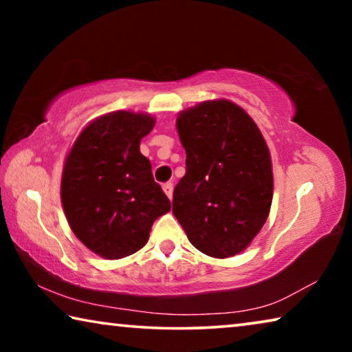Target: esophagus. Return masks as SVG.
I'll use <instances>...</instances> for the list:
<instances>
[{
    "instance_id": "1",
    "label": "esophagus",
    "mask_w": 352,
    "mask_h": 352,
    "mask_svg": "<svg viewBox=\"0 0 352 352\" xmlns=\"http://www.w3.org/2000/svg\"><path fill=\"white\" fill-rule=\"evenodd\" d=\"M163 190H164V194L168 195V199L172 200V194H174V184H172V183L163 184Z\"/></svg>"
}]
</instances>
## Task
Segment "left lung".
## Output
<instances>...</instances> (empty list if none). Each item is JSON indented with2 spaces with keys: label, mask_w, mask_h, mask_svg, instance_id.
Returning <instances> with one entry per match:
<instances>
[{
  "label": "left lung",
  "mask_w": 352,
  "mask_h": 352,
  "mask_svg": "<svg viewBox=\"0 0 352 352\" xmlns=\"http://www.w3.org/2000/svg\"><path fill=\"white\" fill-rule=\"evenodd\" d=\"M186 174L172 212L189 242L211 258L245 250L264 226L273 199L270 151L248 113L228 99L178 113Z\"/></svg>",
  "instance_id": "obj_1"
}]
</instances>
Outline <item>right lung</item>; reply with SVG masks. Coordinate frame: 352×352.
Instances as JSON below:
<instances>
[{
    "label": "right lung",
    "instance_id": "add662e5",
    "mask_svg": "<svg viewBox=\"0 0 352 352\" xmlns=\"http://www.w3.org/2000/svg\"><path fill=\"white\" fill-rule=\"evenodd\" d=\"M153 126L148 113H107L83 127L65 158V216L77 239L100 258L121 259L138 252L155 220L170 210L151 162L140 152Z\"/></svg>",
    "mask_w": 352,
    "mask_h": 352
}]
</instances>
